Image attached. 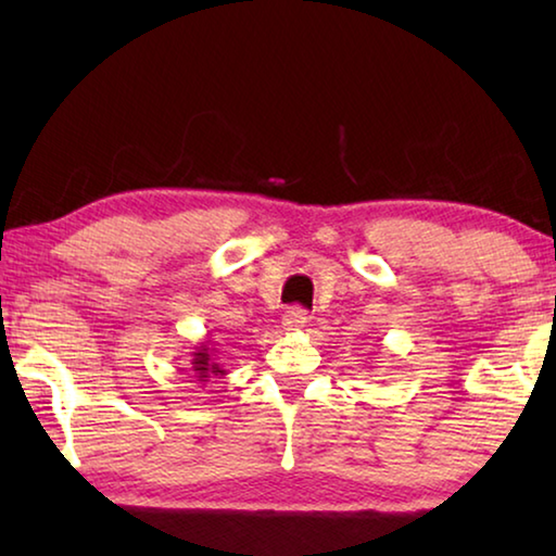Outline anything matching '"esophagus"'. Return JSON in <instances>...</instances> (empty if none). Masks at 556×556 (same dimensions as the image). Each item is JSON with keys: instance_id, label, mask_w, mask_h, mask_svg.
<instances>
[{"instance_id": "1", "label": "esophagus", "mask_w": 556, "mask_h": 556, "mask_svg": "<svg viewBox=\"0 0 556 556\" xmlns=\"http://www.w3.org/2000/svg\"><path fill=\"white\" fill-rule=\"evenodd\" d=\"M308 324V314L306 308L301 306H291L289 312L285 314V326L289 328V331H296V328H304Z\"/></svg>"}]
</instances>
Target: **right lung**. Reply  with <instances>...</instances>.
I'll list each match as a JSON object with an SVG mask.
<instances>
[{
  "instance_id": "obj_1",
  "label": "right lung",
  "mask_w": 556,
  "mask_h": 556,
  "mask_svg": "<svg viewBox=\"0 0 556 556\" xmlns=\"http://www.w3.org/2000/svg\"><path fill=\"white\" fill-rule=\"evenodd\" d=\"M193 365H195V370H199V378L203 380V378H208V372H223L220 368H218V363H211V355H208V348H203L201 353H195V357H193Z\"/></svg>"
}]
</instances>
